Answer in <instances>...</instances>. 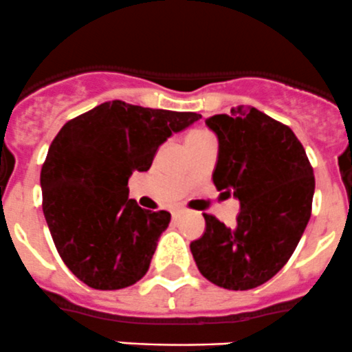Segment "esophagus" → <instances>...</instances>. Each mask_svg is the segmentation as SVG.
I'll use <instances>...</instances> for the list:
<instances>
[{"instance_id": "34e87169", "label": "esophagus", "mask_w": 352, "mask_h": 352, "mask_svg": "<svg viewBox=\"0 0 352 352\" xmlns=\"http://www.w3.org/2000/svg\"><path fill=\"white\" fill-rule=\"evenodd\" d=\"M181 214V210L179 208H176V210H173V217H177V215Z\"/></svg>"}]
</instances>
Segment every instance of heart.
Here are the masks:
<instances>
[{"label":"heart","mask_w":352,"mask_h":352,"mask_svg":"<svg viewBox=\"0 0 352 352\" xmlns=\"http://www.w3.org/2000/svg\"><path fill=\"white\" fill-rule=\"evenodd\" d=\"M205 137H212V135L208 133V131H205V130H195V131H191L190 135H188L186 142H190V140H198V138H205Z\"/></svg>","instance_id":"1"}]
</instances>
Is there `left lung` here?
Returning a JSON list of instances; mask_svg holds the SVG:
<instances>
[{
    "mask_svg": "<svg viewBox=\"0 0 352 352\" xmlns=\"http://www.w3.org/2000/svg\"><path fill=\"white\" fill-rule=\"evenodd\" d=\"M217 135L212 181L241 204L234 228L204 214L205 232L191 241L198 270L215 286L253 289L287 263L311 215L315 176L289 126L255 107L205 120Z\"/></svg>",
    "mask_w": 352,
    "mask_h": 352,
    "instance_id": "1",
    "label": "left lung"
}]
</instances>
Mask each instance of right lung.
Segmentation results:
<instances>
[{
    "instance_id": "add662e5",
    "label": "right lung",
    "mask_w": 352,
    "mask_h": 352,
    "mask_svg": "<svg viewBox=\"0 0 352 352\" xmlns=\"http://www.w3.org/2000/svg\"><path fill=\"white\" fill-rule=\"evenodd\" d=\"M197 113L104 102L69 120L41 169L43 212L65 265L89 287L123 289L147 274L171 214L128 198L133 171Z\"/></svg>"
}]
</instances>
